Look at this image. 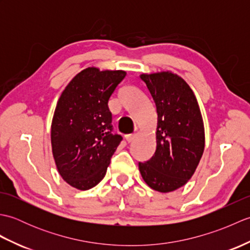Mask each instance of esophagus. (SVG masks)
<instances>
[{
	"label": "esophagus",
	"instance_id": "esophagus-1",
	"mask_svg": "<svg viewBox=\"0 0 250 250\" xmlns=\"http://www.w3.org/2000/svg\"><path fill=\"white\" fill-rule=\"evenodd\" d=\"M134 139H135V134H128V135H125V140L128 141V143L133 142Z\"/></svg>",
	"mask_w": 250,
	"mask_h": 250
}]
</instances>
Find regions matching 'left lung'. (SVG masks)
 I'll use <instances>...</instances> for the list:
<instances>
[{
  "label": "left lung",
  "instance_id": "8db88e82",
  "mask_svg": "<svg viewBox=\"0 0 250 250\" xmlns=\"http://www.w3.org/2000/svg\"><path fill=\"white\" fill-rule=\"evenodd\" d=\"M155 101L158 122L155 155L139 163L144 182L159 192L188 183L204 152L205 132L200 106L189 84L169 71L141 74Z\"/></svg>",
  "mask_w": 250,
  "mask_h": 250
}]
</instances>
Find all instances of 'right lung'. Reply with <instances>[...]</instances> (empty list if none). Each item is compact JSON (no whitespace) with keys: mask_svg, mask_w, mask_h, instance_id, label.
Masks as SVG:
<instances>
[{"mask_svg":"<svg viewBox=\"0 0 250 250\" xmlns=\"http://www.w3.org/2000/svg\"><path fill=\"white\" fill-rule=\"evenodd\" d=\"M125 71L87 67L63 90L51 122V148L61 177L78 190L97 186L122 137L111 133L108 100Z\"/></svg>","mask_w":250,"mask_h":250,"instance_id":"right-lung-1","label":"right lung"}]
</instances>
